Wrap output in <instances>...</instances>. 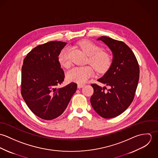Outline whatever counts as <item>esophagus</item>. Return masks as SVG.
Masks as SVG:
<instances>
[{"instance_id":"1","label":"esophagus","mask_w":158,"mask_h":158,"mask_svg":"<svg viewBox=\"0 0 158 158\" xmlns=\"http://www.w3.org/2000/svg\"><path fill=\"white\" fill-rule=\"evenodd\" d=\"M84 86H85L84 84H81V83H78V88H83Z\"/></svg>"}]
</instances>
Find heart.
Here are the masks:
<instances>
[{"label": "heart", "instance_id": "obj_1", "mask_svg": "<svg viewBox=\"0 0 158 158\" xmlns=\"http://www.w3.org/2000/svg\"><path fill=\"white\" fill-rule=\"evenodd\" d=\"M79 47L89 55V61L95 69L100 72H106L112 64L113 59L111 55L106 51L101 50L100 46L88 40H83L78 42ZM60 63L63 67L68 68L70 61L69 56V48L64 47L58 56ZM94 70L90 66L75 67L68 72L67 77L70 81L79 83L86 82L93 75Z\"/></svg>", "mask_w": 158, "mask_h": 158}]
</instances>
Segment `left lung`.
<instances>
[{
  "label": "left lung",
  "mask_w": 158,
  "mask_h": 158,
  "mask_svg": "<svg viewBox=\"0 0 158 158\" xmlns=\"http://www.w3.org/2000/svg\"><path fill=\"white\" fill-rule=\"evenodd\" d=\"M97 40L105 43L113 52L111 67L97 80L110 88L91 84L94 94L90 103L101 117L111 118L123 113L132 103L139 78V67L134 53L123 42L107 36Z\"/></svg>",
  "instance_id": "8db88e82"
}]
</instances>
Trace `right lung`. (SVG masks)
<instances>
[{
	"mask_svg": "<svg viewBox=\"0 0 158 158\" xmlns=\"http://www.w3.org/2000/svg\"><path fill=\"white\" fill-rule=\"evenodd\" d=\"M66 44L54 41L38 45L23 60L21 95L32 113L47 120L63 114L77 90L75 83L56 88L65 77L58 56Z\"/></svg>",
	"mask_w": 158,
	"mask_h": 158,
	"instance_id": "1",
	"label": "right lung"
}]
</instances>
